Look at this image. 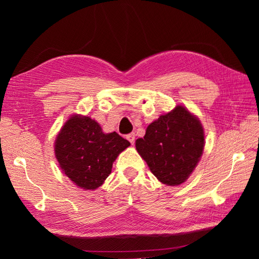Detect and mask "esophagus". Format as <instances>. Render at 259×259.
<instances>
[{"label":"esophagus","mask_w":259,"mask_h":259,"mask_svg":"<svg viewBox=\"0 0 259 259\" xmlns=\"http://www.w3.org/2000/svg\"><path fill=\"white\" fill-rule=\"evenodd\" d=\"M126 138H127V140L132 145H134V143H135V134H134V133H132V134H128L126 136Z\"/></svg>","instance_id":"esophagus-1"}]
</instances>
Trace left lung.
<instances>
[{"mask_svg": "<svg viewBox=\"0 0 259 259\" xmlns=\"http://www.w3.org/2000/svg\"><path fill=\"white\" fill-rule=\"evenodd\" d=\"M204 148V131L197 116L183 106L161 115L147 127L136 149L161 183L178 186L197 166Z\"/></svg>", "mask_w": 259, "mask_h": 259, "instance_id": "obj_1", "label": "left lung"}]
</instances>
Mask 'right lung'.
<instances>
[{
    "mask_svg": "<svg viewBox=\"0 0 259 259\" xmlns=\"http://www.w3.org/2000/svg\"><path fill=\"white\" fill-rule=\"evenodd\" d=\"M130 142L117 133L105 134L89 116L72 115L55 142V155L64 173L80 188L95 190L110 175L112 164Z\"/></svg>",
    "mask_w": 259,
    "mask_h": 259,
    "instance_id": "add662e5",
    "label": "right lung"
}]
</instances>
